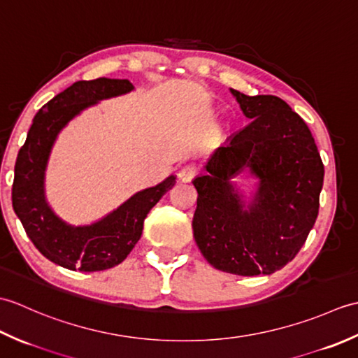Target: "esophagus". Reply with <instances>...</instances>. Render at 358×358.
Listing matches in <instances>:
<instances>
[{
    "label": "esophagus",
    "instance_id": "34e87169",
    "mask_svg": "<svg viewBox=\"0 0 358 358\" xmlns=\"http://www.w3.org/2000/svg\"><path fill=\"white\" fill-rule=\"evenodd\" d=\"M199 167L195 164H186L185 167H181V171L178 172V178L183 181V183H191V181L199 175Z\"/></svg>",
    "mask_w": 358,
    "mask_h": 358
}]
</instances>
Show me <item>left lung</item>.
Instances as JSON below:
<instances>
[{
	"mask_svg": "<svg viewBox=\"0 0 358 358\" xmlns=\"http://www.w3.org/2000/svg\"><path fill=\"white\" fill-rule=\"evenodd\" d=\"M231 92L252 121L215 149L206 173L192 181L194 238L218 271L269 275L294 260L314 227L324 167L309 127L281 98ZM246 169L261 180L248 210L230 183Z\"/></svg>",
	"mask_w": 358,
	"mask_h": 358,
	"instance_id": "left-lung-1",
	"label": "left lung"
}]
</instances>
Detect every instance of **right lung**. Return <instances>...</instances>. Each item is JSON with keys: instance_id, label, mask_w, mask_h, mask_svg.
<instances>
[{"instance_id": "1", "label": "right lung", "mask_w": 358, "mask_h": 358, "mask_svg": "<svg viewBox=\"0 0 358 358\" xmlns=\"http://www.w3.org/2000/svg\"><path fill=\"white\" fill-rule=\"evenodd\" d=\"M132 89L129 80L73 83L36 113L26 143L18 152L12 185L15 214L35 248L66 269L95 272L120 264L140 240L149 210L175 185L171 175L159 185L136 192L118 209L89 226L67 224L45 201L44 172L59 131L83 109Z\"/></svg>"}]
</instances>
